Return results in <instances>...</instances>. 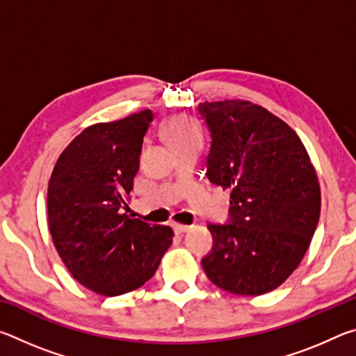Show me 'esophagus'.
Segmentation results:
<instances>
[{
	"instance_id": "esophagus-1",
	"label": "esophagus",
	"mask_w": 356,
	"mask_h": 356,
	"mask_svg": "<svg viewBox=\"0 0 356 356\" xmlns=\"http://www.w3.org/2000/svg\"><path fill=\"white\" fill-rule=\"evenodd\" d=\"M172 227H174V232H176V234H184L190 229V226H185V225H174Z\"/></svg>"
}]
</instances>
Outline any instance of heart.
Segmentation results:
<instances>
[{
  "mask_svg": "<svg viewBox=\"0 0 356 356\" xmlns=\"http://www.w3.org/2000/svg\"><path fill=\"white\" fill-rule=\"evenodd\" d=\"M165 136L176 150L185 146H201L202 131L200 124L188 116H176L165 125Z\"/></svg>",
  "mask_w": 356,
  "mask_h": 356,
  "instance_id": "b5f03b06",
  "label": "heart"
}]
</instances>
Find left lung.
<instances>
[{
	"instance_id": "8db88e82",
	"label": "left lung",
	"mask_w": 356,
	"mask_h": 356,
	"mask_svg": "<svg viewBox=\"0 0 356 356\" xmlns=\"http://www.w3.org/2000/svg\"><path fill=\"white\" fill-rule=\"evenodd\" d=\"M210 134L206 176L231 190L226 225H209L207 278L236 295H262L284 282L308 251L321 216V186L297 134L246 100L204 102Z\"/></svg>"
}]
</instances>
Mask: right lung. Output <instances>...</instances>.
Returning a JSON list of instances; mask_svg holds the SVG:
<instances>
[{"instance_id": "obj_1", "label": "right lung", "mask_w": 356, "mask_h": 356, "mask_svg": "<svg viewBox=\"0 0 356 356\" xmlns=\"http://www.w3.org/2000/svg\"><path fill=\"white\" fill-rule=\"evenodd\" d=\"M152 119L144 110L84 129L48 182V227L58 254L80 284L106 297L147 282L172 243L171 227L124 213Z\"/></svg>"}]
</instances>
